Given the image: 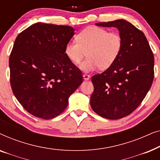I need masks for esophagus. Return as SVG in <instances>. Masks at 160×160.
I'll list each match as a JSON object with an SVG mask.
<instances>
[{
    "label": "esophagus",
    "instance_id": "esophagus-1",
    "mask_svg": "<svg viewBox=\"0 0 160 160\" xmlns=\"http://www.w3.org/2000/svg\"><path fill=\"white\" fill-rule=\"evenodd\" d=\"M83 77H84V80H89V78H90V76L87 75V74H84V75H83Z\"/></svg>",
    "mask_w": 160,
    "mask_h": 160
}]
</instances>
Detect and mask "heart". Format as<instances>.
I'll return each instance as SVG.
<instances>
[{
    "label": "heart",
    "mask_w": 160,
    "mask_h": 160,
    "mask_svg": "<svg viewBox=\"0 0 160 160\" xmlns=\"http://www.w3.org/2000/svg\"><path fill=\"white\" fill-rule=\"evenodd\" d=\"M122 44L123 41L119 32L92 26L82 30L76 36V41L66 43L65 53L74 64L79 63L87 53L88 58L80 68L85 72H89L99 67L101 69L110 67L119 57Z\"/></svg>",
    "instance_id": "obj_1"
}]
</instances>
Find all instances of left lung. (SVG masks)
I'll return each instance as SVG.
<instances>
[{
    "mask_svg": "<svg viewBox=\"0 0 160 160\" xmlns=\"http://www.w3.org/2000/svg\"><path fill=\"white\" fill-rule=\"evenodd\" d=\"M95 25L117 28L123 44L115 62L92 77L94 92L90 105L100 117L121 119L139 106L152 87L154 54L143 32L128 21L117 19Z\"/></svg>",
    "mask_w": 160,
    "mask_h": 160,
    "instance_id": "left-lung-1",
    "label": "left lung"
}]
</instances>
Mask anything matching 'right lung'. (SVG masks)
<instances>
[{
    "label": "right lung",
    "instance_id": "obj_1",
    "mask_svg": "<svg viewBox=\"0 0 160 160\" xmlns=\"http://www.w3.org/2000/svg\"><path fill=\"white\" fill-rule=\"evenodd\" d=\"M74 30L37 22L14 41L9 58L11 87L19 103L35 117L50 119L60 115L83 82L82 72L65 53Z\"/></svg>",
    "mask_w": 160,
    "mask_h": 160
}]
</instances>
